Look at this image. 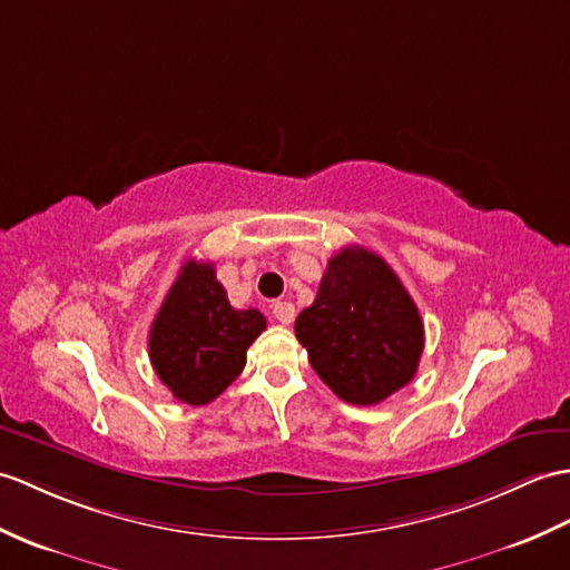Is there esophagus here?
Here are the masks:
<instances>
[{
	"label": "esophagus",
	"mask_w": 570,
	"mask_h": 570,
	"mask_svg": "<svg viewBox=\"0 0 570 570\" xmlns=\"http://www.w3.org/2000/svg\"><path fill=\"white\" fill-rule=\"evenodd\" d=\"M272 313L282 325H291V323H294V317H296L294 303H288V301H276L272 306Z\"/></svg>",
	"instance_id": "obj_1"
}]
</instances>
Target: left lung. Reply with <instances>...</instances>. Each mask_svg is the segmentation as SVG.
Returning a JSON list of instances; mask_svg holds the SVG:
<instances>
[{
    "instance_id": "1",
    "label": "left lung",
    "mask_w": 570,
    "mask_h": 570,
    "mask_svg": "<svg viewBox=\"0 0 570 570\" xmlns=\"http://www.w3.org/2000/svg\"><path fill=\"white\" fill-rule=\"evenodd\" d=\"M296 337L325 386L352 405H376L407 386L425 347L415 301L386 259L360 245L327 262Z\"/></svg>"
}]
</instances>
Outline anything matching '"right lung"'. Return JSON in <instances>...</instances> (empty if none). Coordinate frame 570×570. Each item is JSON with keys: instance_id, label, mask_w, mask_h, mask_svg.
Here are the masks:
<instances>
[{"instance_id": "1", "label": "right lung", "mask_w": 570, "mask_h": 570, "mask_svg": "<svg viewBox=\"0 0 570 570\" xmlns=\"http://www.w3.org/2000/svg\"><path fill=\"white\" fill-rule=\"evenodd\" d=\"M264 327L259 311L230 306L214 264L187 259L150 327L153 368L177 401L206 405L240 376Z\"/></svg>"}]
</instances>
